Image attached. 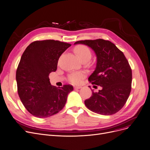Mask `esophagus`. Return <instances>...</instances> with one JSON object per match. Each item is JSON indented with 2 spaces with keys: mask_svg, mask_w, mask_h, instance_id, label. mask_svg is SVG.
I'll use <instances>...</instances> for the list:
<instances>
[{
  "mask_svg": "<svg viewBox=\"0 0 150 150\" xmlns=\"http://www.w3.org/2000/svg\"><path fill=\"white\" fill-rule=\"evenodd\" d=\"M82 87L81 86H75V87H74V90H79V89H80Z\"/></svg>",
  "mask_w": 150,
  "mask_h": 150,
  "instance_id": "esophagus-1",
  "label": "esophagus"
}]
</instances>
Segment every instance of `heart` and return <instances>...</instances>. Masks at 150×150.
Returning a JSON list of instances; mask_svg holds the SVG:
<instances>
[{
  "label": "heart",
  "instance_id": "obj_1",
  "mask_svg": "<svg viewBox=\"0 0 150 150\" xmlns=\"http://www.w3.org/2000/svg\"><path fill=\"white\" fill-rule=\"evenodd\" d=\"M74 52L81 60L84 58L90 59L91 53L90 49L83 45H79L75 47ZM86 76L85 71H77L71 73L68 76V81L73 84H79Z\"/></svg>",
  "mask_w": 150,
  "mask_h": 150
}]
</instances>
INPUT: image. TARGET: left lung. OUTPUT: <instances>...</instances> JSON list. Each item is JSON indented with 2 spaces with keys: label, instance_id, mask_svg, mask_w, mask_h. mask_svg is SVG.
I'll return each instance as SVG.
<instances>
[{
  "label": "left lung",
  "instance_id": "8db88e82",
  "mask_svg": "<svg viewBox=\"0 0 150 150\" xmlns=\"http://www.w3.org/2000/svg\"><path fill=\"white\" fill-rule=\"evenodd\" d=\"M92 49L96 56V66L88 81L101 86L85 101L91 111L110 115L122 109L131 90L132 70L124 54L112 42L103 39L76 41Z\"/></svg>",
  "mask_w": 150,
  "mask_h": 150
}]
</instances>
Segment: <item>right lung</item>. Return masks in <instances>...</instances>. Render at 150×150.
I'll use <instances>...</instances> for the list:
<instances>
[{
    "label": "right lung",
    "mask_w": 150,
    "mask_h": 150,
    "mask_svg": "<svg viewBox=\"0 0 150 150\" xmlns=\"http://www.w3.org/2000/svg\"><path fill=\"white\" fill-rule=\"evenodd\" d=\"M70 46L53 40L36 41L23 54L16 74L18 92L25 109L33 116L42 118L57 113L73 90L70 85L57 88L49 78L56 71L60 55Z\"/></svg>",
    "instance_id": "obj_1"
}]
</instances>
